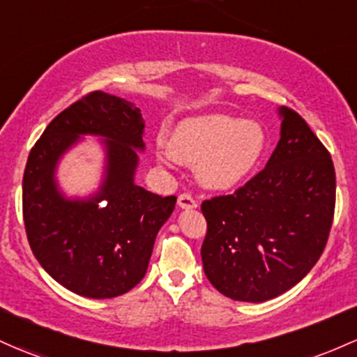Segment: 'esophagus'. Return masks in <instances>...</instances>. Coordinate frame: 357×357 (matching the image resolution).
<instances>
[{"label":"esophagus","instance_id":"esophagus-1","mask_svg":"<svg viewBox=\"0 0 357 357\" xmlns=\"http://www.w3.org/2000/svg\"><path fill=\"white\" fill-rule=\"evenodd\" d=\"M178 205L181 206L183 210H191V208H197L198 203H197V199L191 197V195L183 193L178 197Z\"/></svg>","mask_w":357,"mask_h":357}]
</instances>
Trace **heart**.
Returning <instances> with one entry per match:
<instances>
[{"label":"heart","mask_w":357,"mask_h":357,"mask_svg":"<svg viewBox=\"0 0 357 357\" xmlns=\"http://www.w3.org/2000/svg\"><path fill=\"white\" fill-rule=\"evenodd\" d=\"M266 134L257 121L230 115H203L179 121L167 137L160 159L197 166L199 183L208 190L237 188L256 171L266 151Z\"/></svg>","instance_id":"obj_1"}]
</instances>
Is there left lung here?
Listing matches in <instances>:
<instances>
[{"label": "left lung", "instance_id": "left-lung-1", "mask_svg": "<svg viewBox=\"0 0 357 357\" xmlns=\"http://www.w3.org/2000/svg\"><path fill=\"white\" fill-rule=\"evenodd\" d=\"M281 137L261 172L234 195L202 203L206 278L237 301L276 298L322 256L334 220L331 154L296 112L281 107Z\"/></svg>", "mask_w": 357, "mask_h": 357}]
</instances>
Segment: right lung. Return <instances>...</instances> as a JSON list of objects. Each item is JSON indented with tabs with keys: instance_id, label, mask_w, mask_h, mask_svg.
Wrapping results in <instances>:
<instances>
[{
	"instance_id": "obj_1",
	"label": "right lung",
	"mask_w": 357,
	"mask_h": 357,
	"mask_svg": "<svg viewBox=\"0 0 357 357\" xmlns=\"http://www.w3.org/2000/svg\"><path fill=\"white\" fill-rule=\"evenodd\" d=\"M142 113L130 101L93 91L49 123L23 174V220L33 256L59 284L86 298H115L146 276L155 236L176 197L137 186L144 151ZM81 135L104 139L105 176L88 199H68L55 171Z\"/></svg>"
}]
</instances>
